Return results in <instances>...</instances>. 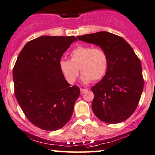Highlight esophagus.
Wrapping results in <instances>:
<instances>
[{
	"label": "esophagus",
	"mask_w": 155,
	"mask_h": 155,
	"mask_svg": "<svg viewBox=\"0 0 155 155\" xmlns=\"http://www.w3.org/2000/svg\"><path fill=\"white\" fill-rule=\"evenodd\" d=\"M80 91H81V94H83L84 92H86V91H88V89H86V88H81Z\"/></svg>",
	"instance_id": "obj_1"
}]
</instances>
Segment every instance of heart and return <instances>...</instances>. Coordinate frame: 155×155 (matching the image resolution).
Wrapping results in <instances>:
<instances>
[{"instance_id": "obj_1", "label": "heart", "mask_w": 155, "mask_h": 155, "mask_svg": "<svg viewBox=\"0 0 155 155\" xmlns=\"http://www.w3.org/2000/svg\"><path fill=\"white\" fill-rule=\"evenodd\" d=\"M71 59H61L59 69L68 83L73 84L81 72V81L89 84L98 81L106 74L108 66V55L104 49L89 45H79L70 54Z\"/></svg>"}]
</instances>
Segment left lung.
Returning a JSON list of instances; mask_svg holds the SVG:
<instances>
[{"instance_id":"obj_1","label":"left lung","mask_w":155,"mask_h":155,"mask_svg":"<svg viewBox=\"0 0 155 155\" xmlns=\"http://www.w3.org/2000/svg\"><path fill=\"white\" fill-rule=\"evenodd\" d=\"M79 40L98 45L108 59L104 78L91 88L92 110L105 123L127 120L137 108L144 86L141 62L130 45L121 37L108 32L78 36Z\"/></svg>"}]
</instances>
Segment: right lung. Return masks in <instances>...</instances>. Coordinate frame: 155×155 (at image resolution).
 Returning <instances> with one entry per match:
<instances>
[{"label":"right lung","instance_id":"obj_1","mask_svg":"<svg viewBox=\"0 0 155 155\" xmlns=\"http://www.w3.org/2000/svg\"><path fill=\"white\" fill-rule=\"evenodd\" d=\"M75 37L41 36L25 45L14 66L15 98L29 121L40 128L54 131L71 118L77 86H71L59 62Z\"/></svg>","mask_w":155,"mask_h":155}]
</instances>
